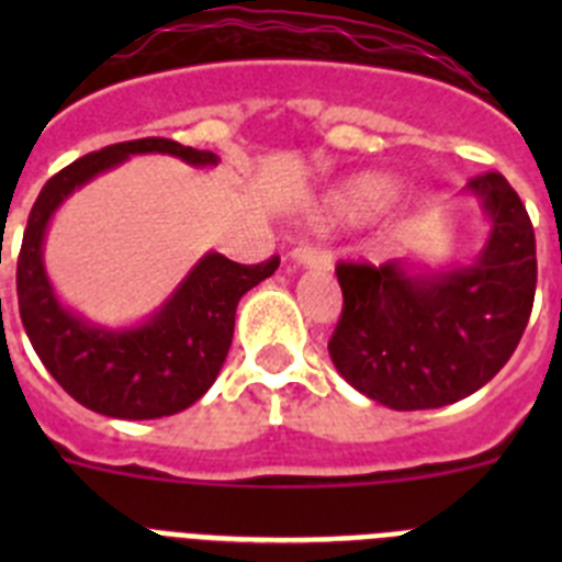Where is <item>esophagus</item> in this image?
Wrapping results in <instances>:
<instances>
[{"mask_svg": "<svg viewBox=\"0 0 562 562\" xmlns=\"http://www.w3.org/2000/svg\"><path fill=\"white\" fill-rule=\"evenodd\" d=\"M290 258L292 265L306 267V270H329L331 267V258L324 250H317V247H295Z\"/></svg>", "mask_w": 562, "mask_h": 562, "instance_id": "esophagus-1", "label": "esophagus"}]
</instances>
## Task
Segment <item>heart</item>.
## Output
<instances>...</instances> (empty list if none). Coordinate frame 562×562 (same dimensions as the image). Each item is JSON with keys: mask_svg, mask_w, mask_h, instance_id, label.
Instances as JSON below:
<instances>
[{"mask_svg": "<svg viewBox=\"0 0 562 562\" xmlns=\"http://www.w3.org/2000/svg\"><path fill=\"white\" fill-rule=\"evenodd\" d=\"M396 196V182L382 173H357L329 193L321 207L326 225L335 222H360L385 211Z\"/></svg>", "mask_w": 562, "mask_h": 562, "instance_id": "obj_1", "label": "heart"}]
</instances>
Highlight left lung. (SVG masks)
Returning <instances> with one entry per match:
<instances>
[{
    "label": "left lung",
    "mask_w": 562,
    "mask_h": 562,
    "mask_svg": "<svg viewBox=\"0 0 562 562\" xmlns=\"http://www.w3.org/2000/svg\"><path fill=\"white\" fill-rule=\"evenodd\" d=\"M464 193L486 222L473 261L337 265L342 315L329 357L351 389L385 408H441L484 389L532 315L538 258L524 202L501 173L475 177Z\"/></svg>",
    "instance_id": "1"
}]
</instances>
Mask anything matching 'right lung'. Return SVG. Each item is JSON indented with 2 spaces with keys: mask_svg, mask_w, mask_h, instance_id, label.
<instances>
[{
  "mask_svg": "<svg viewBox=\"0 0 562 562\" xmlns=\"http://www.w3.org/2000/svg\"><path fill=\"white\" fill-rule=\"evenodd\" d=\"M137 154H168L191 168L220 166L213 151L166 137L114 143L87 154L42 188L16 265L19 315L38 360L72 400L112 419H160L191 408L225 366L241 295L278 270V256L245 267L207 250L137 324L103 326L69 310L44 267L49 222L72 193Z\"/></svg>",
  "mask_w": 562,
  "mask_h": 562,
  "instance_id": "1",
  "label": "right lung"
}]
</instances>
